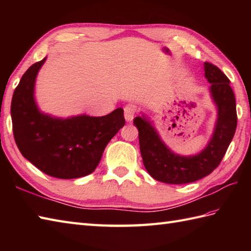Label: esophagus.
Here are the masks:
<instances>
[{
    "label": "esophagus",
    "instance_id": "obj_1",
    "mask_svg": "<svg viewBox=\"0 0 251 251\" xmlns=\"http://www.w3.org/2000/svg\"><path fill=\"white\" fill-rule=\"evenodd\" d=\"M135 112H136V108L135 105L132 104H127L125 108H124V116H125V120L130 123L132 120H134V116H135Z\"/></svg>",
    "mask_w": 251,
    "mask_h": 251
}]
</instances>
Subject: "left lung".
<instances>
[{"mask_svg": "<svg viewBox=\"0 0 251 251\" xmlns=\"http://www.w3.org/2000/svg\"><path fill=\"white\" fill-rule=\"evenodd\" d=\"M204 71L205 77L210 83L209 93L218 114L210 140L200 153L184 156L173 152L161 139L153 122L146 114L134 119V125L139 131L143 165L151 177L161 182L190 183L211 174L221 163L235 134L236 102L230 79L209 62L204 63Z\"/></svg>", "mask_w": 251, "mask_h": 251, "instance_id": "1", "label": "left lung"}]
</instances>
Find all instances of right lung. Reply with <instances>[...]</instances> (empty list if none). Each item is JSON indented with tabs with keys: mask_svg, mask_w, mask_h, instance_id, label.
Returning a JSON list of instances; mask_svg holds the SVG:
<instances>
[{
	"mask_svg": "<svg viewBox=\"0 0 251 251\" xmlns=\"http://www.w3.org/2000/svg\"><path fill=\"white\" fill-rule=\"evenodd\" d=\"M45 61L46 57L32 65L14 92L10 114L16 145L25 158L46 175L59 179L85 177L98 166L106 145L125 125L124 110L67 119L42 112L34 87Z\"/></svg>",
	"mask_w": 251,
	"mask_h": 251,
	"instance_id": "add662e5",
	"label": "right lung"
}]
</instances>
